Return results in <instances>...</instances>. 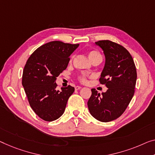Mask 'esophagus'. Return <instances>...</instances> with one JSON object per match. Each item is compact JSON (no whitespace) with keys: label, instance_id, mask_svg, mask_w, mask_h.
<instances>
[{"label":"esophagus","instance_id":"esophagus-1","mask_svg":"<svg viewBox=\"0 0 155 155\" xmlns=\"http://www.w3.org/2000/svg\"><path fill=\"white\" fill-rule=\"evenodd\" d=\"M81 87L78 86V85H77V86L75 87V90H76V91H78V90H79V89H81Z\"/></svg>","mask_w":155,"mask_h":155}]
</instances>
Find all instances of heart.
Masks as SVG:
<instances>
[{
  "instance_id": "heart-1",
  "label": "heart",
  "mask_w": 155,
  "mask_h": 155,
  "mask_svg": "<svg viewBox=\"0 0 155 155\" xmlns=\"http://www.w3.org/2000/svg\"><path fill=\"white\" fill-rule=\"evenodd\" d=\"M88 56L90 58V59H91L92 61H94L95 58L101 57V55L98 51H94V50H92V51H91L88 53ZM78 80H79L81 83H83V84H85V83L87 82L86 77H85V75H83V74L78 76Z\"/></svg>"
}]
</instances>
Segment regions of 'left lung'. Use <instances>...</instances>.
<instances>
[{"label":"left lung","mask_w":155,"mask_h":155,"mask_svg":"<svg viewBox=\"0 0 155 155\" xmlns=\"http://www.w3.org/2000/svg\"><path fill=\"white\" fill-rule=\"evenodd\" d=\"M95 44L105 55L100 82L108 90L100 95L96 89H91L87 107L94 118L107 122L120 116L130 103L135 91L137 69L131 54L122 45L110 40H100Z\"/></svg>","instance_id":"1"}]
</instances>
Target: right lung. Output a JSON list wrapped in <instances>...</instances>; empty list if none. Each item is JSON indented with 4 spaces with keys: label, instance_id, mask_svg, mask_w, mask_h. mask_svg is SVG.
Returning a JSON list of instances; mask_svg holds the SVG:
<instances>
[{
    "label": "right lung",
    "instance_id": "1",
    "mask_svg": "<svg viewBox=\"0 0 155 155\" xmlns=\"http://www.w3.org/2000/svg\"><path fill=\"white\" fill-rule=\"evenodd\" d=\"M78 46L79 44L50 41L37 48L25 64L22 85L31 108L44 120L59 118L74 91L70 85L62 87L61 91L56 90L55 80L66 70L70 55Z\"/></svg>",
    "mask_w": 155,
    "mask_h": 155
}]
</instances>
